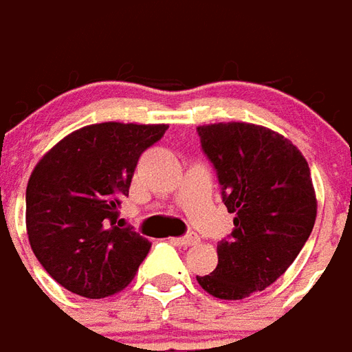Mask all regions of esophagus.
Instances as JSON below:
<instances>
[{
  "mask_svg": "<svg viewBox=\"0 0 352 352\" xmlns=\"http://www.w3.org/2000/svg\"><path fill=\"white\" fill-rule=\"evenodd\" d=\"M172 243L178 244V246H195L197 243H199V236L195 235V233H189V235L186 236H178V239H172Z\"/></svg>",
  "mask_w": 352,
  "mask_h": 352,
  "instance_id": "esophagus-1",
  "label": "esophagus"
}]
</instances>
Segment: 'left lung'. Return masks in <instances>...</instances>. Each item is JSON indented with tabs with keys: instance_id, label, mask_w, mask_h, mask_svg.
Listing matches in <instances>:
<instances>
[{
	"instance_id": "obj_1",
	"label": "left lung",
	"mask_w": 352,
	"mask_h": 352,
	"mask_svg": "<svg viewBox=\"0 0 352 352\" xmlns=\"http://www.w3.org/2000/svg\"><path fill=\"white\" fill-rule=\"evenodd\" d=\"M197 132L235 216L229 239L218 243V265L197 283L214 298L243 300L275 283L311 235V170L300 149L267 126L231 121L201 124Z\"/></svg>"
}]
</instances>
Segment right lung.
I'll return each instance as SVG.
<instances>
[{"instance_id": "add662e5", "label": "right lung", "mask_w": 352, "mask_h": 352, "mask_svg": "<svg viewBox=\"0 0 352 352\" xmlns=\"http://www.w3.org/2000/svg\"><path fill=\"white\" fill-rule=\"evenodd\" d=\"M166 124L96 123L45 153L26 188V231L39 263L66 290L100 300L129 286L151 243L117 223L140 155Z\"/></svg>"}]
</instances>
